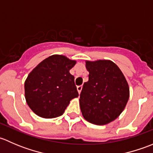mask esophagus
I'll return each instance as SVG.
<instances>
[{"label": "esophagus", "mask_w": 153, "mask_h": 153, "mask_svg": "<svg viewBox=\"0 0 153 153\" xmlns=\"http://www.w3.org/2000/svg\"><path fill=\"white\" fill-rule=\"evenodd\" d=\"M81 89H82V86H77V90H78V93H81Z\"/></svg>", "instance_id": "obj_1"}]
</instances>
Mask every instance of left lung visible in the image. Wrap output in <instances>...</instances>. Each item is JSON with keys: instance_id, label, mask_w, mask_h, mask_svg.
I'll use <instances>...</instances> for the list:
<instances>
[{"instance_id": "left-lung-1", "label": "left lung", "mask_w": 153, "mask_h": 153, "mask_svg": "<svg viewBox=\"0 0 153 153\" xmlns=\"http://www.w3.org/2000/svg\"><path fill=\"white\" fill-rule=\"evenodd\" d=\"M89 80L83 86L79 98L84 119L105 125L124 111L129 98V88L124 74L110 60L86 61Z\"/></svg>"}]
</instances>
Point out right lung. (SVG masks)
<instances>
[{
  "mask_svg": "<svg viewBox=\"0 0 153 153\" xmlns=\"http://www.w3.org/2000/svg\"><path fill=\"white\" fill-rule=\"evenodd\" d=\"M75 60L52 55L38 64L24 82L26 101L37 115L44 118L61 116L73 98L78 96L75 78L69 70Z\"/></svg>",
  "mask_w": 153,
  "mask_h": 153,
  "instance_id": "1",
  "label": "right lung"
}]
</instances>
